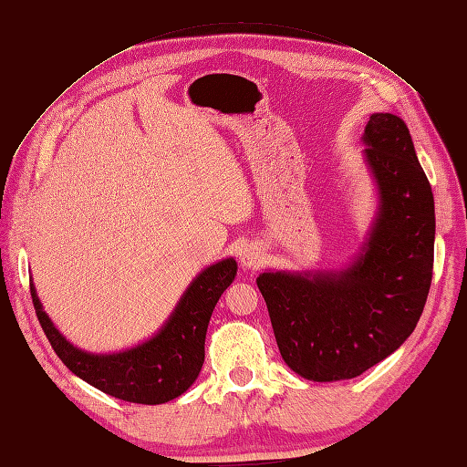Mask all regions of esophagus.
Here are the masks:
<instances>
[{
	"label": "esophagus",
	"instance_id": "obj_1",
	"mask_svg": "<svg viewBox=\"0 0 467 467\" xmlns=\"http://www.w3.org/2000/svg\"><path fill=\"white\" fill-rule=\"evenodd\" d=\"M239 259H242L244 268H257L261 265L263 255H261V251L257 247H247Z\"/></svg>",
	"mask_w": 467,
	"mask_h": 467
}]
</instances>
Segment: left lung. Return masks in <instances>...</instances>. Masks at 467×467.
Masks as SVG:
<instances>
[{"mask_svg": "<svg viewBox=\"0 0 467 467\" xmlns=\"http://www.w3.org/2000/svg\"><path fill=\"white\" fill-rule=\"evenodd\" d=\"M379 214L345 271L263 273L257 286L282 358L306 379H350L398 350L427 304L434 199L405 122L376 112L364 130Z\"/></svg>", "mask_w": 467, "mask_h": 467, "instance_id": "1", "label": "left lung"}]
</instances>
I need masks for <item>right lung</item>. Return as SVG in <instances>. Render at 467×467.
Returning a JSON list of instances; mask_svg holds the SVG:
<instances>
[{
    "instance_id": "add662e5",
    "label": "right lung",
    "mask_w": 467,
    "mask_h": 467,
    "mask_svg": "<svg viewBox=\"0 0 467 467\" xmlns=\"http://www.w3.org/2000/svg\"><path fill=\"white\" fill-rule=\"evenodd\" d=\"M235 273L234 259L208 266L192 280L158 335L117 355H89L69 345L42 312L33 285L31 296L42 331L58 358L76 376L117 400L160 405L179 398L199 378L210 316Z\"/></svg>"
}]
</instances>
